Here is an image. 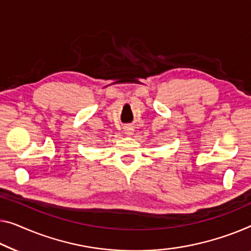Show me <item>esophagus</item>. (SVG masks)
Returning a JSON list of instances; mask_svg holds the SVG:
<instances>
[{"label":"esophagus","mask_w":251,"mask_h":251,"mask_svg":"<svg viewBox=\"0 0 251 251\" xmlns=\"http://www.w3.org/2000/svg\"><path fill=\"white\" fill-rule=\"evenodd\" d=\"M124 132H125V134L127 136H132L133 134H134V128H133V126H130V125H127V126H125L124 127Z\"/></svg>","instance_id":"34e87169"}]
</instances>
